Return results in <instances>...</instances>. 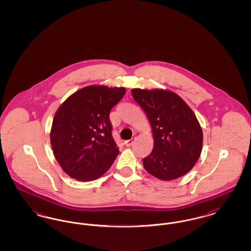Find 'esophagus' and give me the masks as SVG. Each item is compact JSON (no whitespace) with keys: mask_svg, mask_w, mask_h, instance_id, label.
<instances>
[{"mask_svg":"<svg viewBox=\"0 0 251 251\" xmlns=\"http://www.w3.org/2000/svg\"><path fill=\"white\" fill-rule=\"evenodd\" d=\"M135 137H131V139H129V140H126L125 142H124V144L127 146V147H130V146H131L132 144H133V142L135 141Z\"/></svg>","mask_w":251,"mask_h":251,"instance_id":"1","label":"esophagus"}]
</instances>
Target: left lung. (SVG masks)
<instances>
[{
  "label": "left lung",
  "instance_id": "8db88e82",
  "mask_svg": "<svg viewBox=\"0 0 251 251\" xmlns=\"http://www.w3.org/2000/svg\"><path fill=\"white\" fill-rule=\"evenodd\" d=\"M134 100L151 122L154 145L143 159L145 169L163 180L178 179L191 170L202 150L201 127L191 108L174 92L131 89Z\"/></svg>",
  "mask_w": 251,
  "mask_h": 251
}]
</instances>
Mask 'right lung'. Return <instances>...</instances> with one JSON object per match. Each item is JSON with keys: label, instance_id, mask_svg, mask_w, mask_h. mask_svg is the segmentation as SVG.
Instances as JSON below:
<instances>
[{"label": "right lung", "instance_id": "1", "mask_svg": "<svg viewBox=\"0 0 251 251\" xmlns=\"http://www.w3.org/2000/svg\"><path fill=\"white\" fill-rule=\"evenodd\" d=\"M125 92L124 87L85 86L56 111L50 144L60 167L70 177L94 180L112 166L120 151L112 136L109 115Z\"/></svg>", "mask_w": 251, "mask_h": 251}]
</instances>
